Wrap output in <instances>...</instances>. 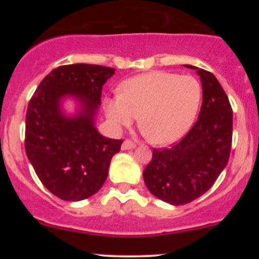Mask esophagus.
Returning <instances> with one entry per match:
<instances>
[{"label":"esophagus","instance_id":"1","mask_svg":"<svg viewBox=\"0 0 259 259\" xmlns=\"http://www.w3.org/2000/svg\"><path fill=\"white\" fill-rule=\"evenodd\" d=\"M133 148H135V145H134V142L130 141V140H125V141L123 142V145H121V150L123 151L133 150Z\"/></svg>","mask_w":259,"mask_h":259}]
</instances>
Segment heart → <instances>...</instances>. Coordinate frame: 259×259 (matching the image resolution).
Listing matches in <instances>:
<instances>
[{"label":"heart","instance_id":"1","mask_svg":"<svg viewBox=\"0 0 259 259\" xmlns=\"http://www.w3.org/2000/svg\"><path fill=\"white\" fill-rule=\"evenodd\" d=\"M201 100L202 86L194 76L151 72L121 82L119 96L105 100V112L115 129L139 115L142 134L153 144L168 145L189 132Z\"/></svg>","mask_w":259,"mask_h":259}]
</instances>
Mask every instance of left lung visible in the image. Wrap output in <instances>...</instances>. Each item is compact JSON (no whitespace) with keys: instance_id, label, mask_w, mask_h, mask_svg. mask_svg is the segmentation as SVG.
Returning <instances> with one entry per match:
<instances>
[{"instance_id":"1","label":"left lung","mask_w":259,"mask_h":259,"mask_svg":"<svg viewBox=\"0 0 259 259\" xmlns=\"http://www.w3.org/2000/svg\"><path fill=\"white\" fill-rule=\"evenodd\" d=\"M195 69L202 84L198 119L186 136L170 148L156 150L144 170L147 189L173 206L196 200L212 187L227 167L233 138V109L212 73Z\"/></svg>"}]
</instances>
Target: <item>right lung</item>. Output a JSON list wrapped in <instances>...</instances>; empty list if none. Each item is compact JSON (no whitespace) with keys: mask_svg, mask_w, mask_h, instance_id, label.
Instances as JSON below:
<instances>
[{"mask_svg":"<svg viewBox=\"0 0 259 259\" xmlns=\"http://www.w3.org/2000/svg\"><path fill=\"white\" fill-rule=\"evenodd\" d=\"M115 69L69 64L45 76L31 97L25 118V152L44 186L63 201L95 195L108 175L121 140L100 134L96 117L102 86ZM74 103L73 112L65 102Z\"/></svg>","mask_w":259,"mask_h":259,"instance_id":"add662e5","label":"right lung"}]
</instances>
